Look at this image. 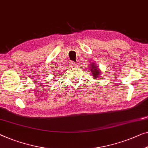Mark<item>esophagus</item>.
<instances>
[{
  "instance_id": "1",
  "label": "esophagus",
  "mask_w": 148,
  "mask_h": 148,
  "mask_svg": "<svg viewBox=\"0 0 148 148\" xmlns=\"http://www.w3.org/2000/svg\"><path fill=\"white\" fill-rule=\"evenodd\" d=\"M69 65L70 67H76L77 64H76V63H75L74 61H71L70 63H69Z\"/></svg>"
}]
</instances>
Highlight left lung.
<instances>
[{"instance_id": "1", "label": "left lung", "mask_w": 148, "mask_h": 148, "mask_svg": "<svg viewBox=\"0 0 148 148\" xmlns=\"http://www.w3.org/2000/svg\"><path fill=\"white\" fill-rule=\"evenodd\" d=\"M90 66H91V67H90V71H91L94 79H97L99 78L101 75V73L99 68L95 65V63H91V65H90Z\"/></svg>"}]
</instances>
